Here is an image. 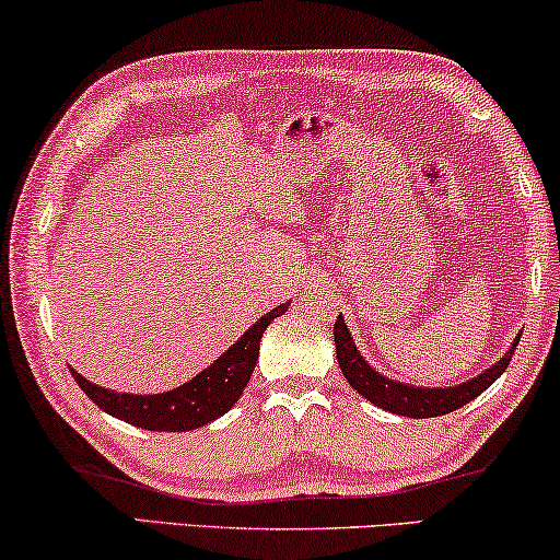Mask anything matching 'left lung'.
Returning <instances> with one entry per match:
<instances>
[{"mask_svg":"<svg viewBox=\"0 0 560 560\" xmlns=\"http://www.w3.org/2000/svg\"><path fill=\"white\" fill-rule=\"evenodd\" d=\"M517 341H520V334L508 354H504L497 364L489 366L487 372H481L479 377H474L456 387L433 389V387L402 385V382H395L385 377V374H380L377 370H372V366L364 362V357L359 354L349 328L343 326V318L339 316L334 324L336 359H339V366L349 385L354 387L359 395L366 397V400L377 405V408L397 412V416H408V418H439V416H446V412L464 408L466 402L485 393V389L492 385L504 370H508L510 359L515 354Z\"/></svg>","mask_w":560,"mask_h":560,"instance_id":"8db88e82","label":"left lung"}]
</instances>
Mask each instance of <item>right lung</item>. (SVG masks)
Segmentation results:
<instances>
[{"instance_id": "obj_1", "label": "right lung", "mask_w": 560, "mask_h": 560, "mask_svg": "<svg viewBox=\"0 0 560 560\" xmlns=\"http://www.w3.org/2000/svg\"><path fill=\"white\" fill-rule=\"evenodd\" d=\"M288 311V303L278 305V308L265 313L262 318L255 320L252 328L244 331L240 341L232 349H226L209 370L196 374L186 385L171 389V393L160 395H127L114 393V389H104L94 385V382L83 380L79 372L71 370L73 380L79 387L94 400L98 408L109 416L132 423L144 431H194L201 428L240 400L244 387L255 372L257 357H259V339H262L265 328L272 324L275 318Z\"/></svg>"}]
</instances>
